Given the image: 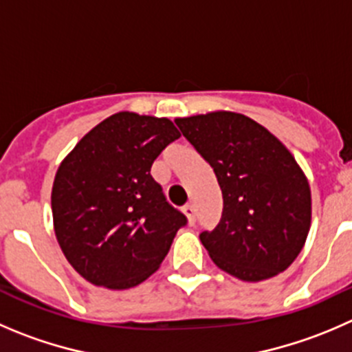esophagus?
Masks as SVG:
<instances>
[{"mask_svg": "<svg viewBox=\"0 0 352 352\" xmlns=\"http://www.w3.org/2000/svg\"><path fill=\"white\" fill-rule=\"evenodd\" d=\"M183 212H185L186 219H188L190 224L195 223V207H193V204H186V206L183 207Z\"/></svg>", "mask_w": 352, "mask_h": 352, "instance_id": "1", "label": "esophagus"}]
</instances>
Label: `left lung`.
Masks as SVG:
<instances>
[{"label": "left lung", "mask_w": 352, "mask_h": 352, "mask_svg": "<svg viewBox=\"0 0 352 352\" xmlns=\"http://www.w3.org/2000/svg\"><path fill=\"white\" fill-rule=\"evenodd\" d=\"M214 169L223 214L200 242L219 270L242 282L285 271L306 243L311 188L285 145L243 113L216 110L174 119Z\"/></svg>", "instance_id": "8db88e82"}]
</instances>
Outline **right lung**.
Segmentation results:
<instances>
[{
    "label": "right lung",
    "mask_w": 352,
    "mask_h": 352,
    "mask_svg": "<svg viewBox=\"0 0 352 352\" xmlns=\"http://www.w3.org/2000/svg\"><path fill=\"white\" fill-rule=\"evenodd\" d=\"M179 136L167 117L117 112L86 133L56 169V240L93 285L124 290L145 282L186 224L150 176L153 160Z\"/></svg>",
    "instance_id": "add662e5"
}]
</instances>
